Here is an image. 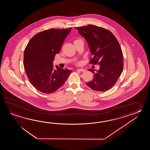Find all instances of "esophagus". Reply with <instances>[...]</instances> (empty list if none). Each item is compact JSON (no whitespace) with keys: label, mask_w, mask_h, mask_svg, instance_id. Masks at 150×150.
Listing matches in <instances>:
<instances>
[{"label":"esophagus","mask_w":150,"mask_h":150,"mask_svg":"<svg viewBox=\"0 0 150 150\" xmlns=\"http://www.w3.org/2000/svg\"><path fill=\"white\" fill-rule=\"evenodd\" d=\"M77 71H80V72H84L85 71V69H77L76 70Z\"/></svg>","instance_id":"esophagus-1"}]
</instances>
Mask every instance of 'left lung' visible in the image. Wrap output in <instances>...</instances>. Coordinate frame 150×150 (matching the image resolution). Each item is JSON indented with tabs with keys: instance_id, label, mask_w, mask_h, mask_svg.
Instances as JSON below:
<instances>
[{
	"instance_id": "left-lung-1",
	"label": "left lung",
	"mask_w": 150,
	"mask_h": 150,
	"mask_svg": "<svg viewBox=\"0 0 150 150\" xmlns=\"http://www.w3.org/2000/svg\"><path fill=\"white\" fill-rule=\"evenodd\" d=\"M80 35L85 38L93 57L91 64L100 65L94 74L92 80L86 83L93 90L105 92L117 82L123 69V53L117 40L108 29L93 25L76 27Z\"/></svg>"
}]
</instances>
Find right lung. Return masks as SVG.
Instances as JSON below:
<instances>
[{
	"mask_svg": "<svg viewBox=\"0 0 150 150\" xmlns=\"http://www.w3.org/2000/svg\"><path fill=\"white\" fill-rule=\"evenodd\" d=\"M71 28L50 29L40 32L26 46L23 65L30 83L40 92L50 94L62 86L72 71L56 66L53 61Z\"/></svg>",
	"mask_w": 150,
	"mask_h": 150,
	"instance_id": "right-lung-1",
	"label": "right lung"
}]
</instances>
